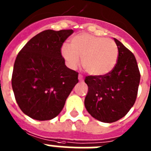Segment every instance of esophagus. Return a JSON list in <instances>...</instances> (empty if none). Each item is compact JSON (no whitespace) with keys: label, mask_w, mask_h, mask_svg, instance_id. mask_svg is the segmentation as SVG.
I'll use <instances>...</instances> for the list:
<instances>
[{"label":"esophagus","mask_w":151,"mask_h":151,"mask_svg":"<svg viewBox=\"0 0 151 151\" xmlns=\"http://www.w3.org/2000/svg\"><path fill=\"white\" fill-rule=\"evenodd\" d=\"M78 80H79L80 82H83L84 77H83V76H82V75H81V74L78 75Z\"/></svg>","instance_id":"obj_1"}]
</instances>
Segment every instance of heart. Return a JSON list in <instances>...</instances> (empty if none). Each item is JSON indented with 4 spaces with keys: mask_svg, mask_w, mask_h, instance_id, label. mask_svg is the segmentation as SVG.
I'll use <instances>...</instances> for the list:
<instances>
[{
    "mask_svg": "<svg viewBox=\"0 0 151 151\" xmlns=\"http://www.w3.org/2000/svg\"><path fill=\"white\" fill-rule=\"evenodd\" d=\"M62 55L71 68L81 62L85 70L92 76H104L112 71L118 60L119 50L113 40L82 33L73 37L70 45L64 44Z\"/></svg>",
    "mask_w": 151,
    "mask_h": 151,
    "instance_id": "1",
    "label": "heart"
}]
</instances>
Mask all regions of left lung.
I'll list each match as a JSON object with an SVG mask.
<instances>
[{
    "instance_id": "8db88e82",
    "label": "left lung",
    "mask_w": 151,
    "mask_h": 151,
    "mask_svg": "<svg viewBox=\"0 0 151 151\" xmlns=\"http://www.w3.org/2000/svg\"><path fill=\"white\" fill-rule=\"evenodd\" d=\"M119 57L115 67L104 76H88L85 106L92 116L103 122H114L125 116L138 95L140 74L132 52L114 38Z\"/></svg>"
}]
</instances>
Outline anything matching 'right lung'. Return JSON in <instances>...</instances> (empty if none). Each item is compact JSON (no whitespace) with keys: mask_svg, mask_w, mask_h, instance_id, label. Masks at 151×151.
<instances>
[{"mask_svg":"<svg viewBox=\"0 0 151 151\" xmlns=\"http://www.w3.org/2000/svg\"><path fill=\"white\" fill-rule=\"evenodd\" d=\"M73 29L45 30L31 38L19 52L12 88L17 104L36 120H50L63 110L78 82V73L66 67L61 47Z\"/></svg>","mask_w":151,"mask_h":151,"instance_id":"obj_1","label":"right lung"}]
</instances>
